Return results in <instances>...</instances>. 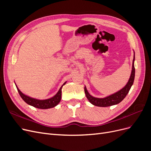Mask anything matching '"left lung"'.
<instances>
[{
	"instance_id": "left-lung-1",
	"label": "left lung",
	"mask_w": 151,
	"mask_h": 151,
	"mask_svg": "<svg viewBox=\"0 0 151 151\" xmlns=\"http://www.w3.org/2000/svg\"><path fill=\"white\" fill-rule=\"evenodd\" d=\"M134 62H135V52L134 51V59L132 62V68L131 74L129 81L127 82V84L120 91H117L115 93L112 94L108 96H106L103 98H95L93 96H91L87 90L86 87H84V91L86 96V98H88L89 101L94 106H99V107H107L115 105L120 103L122 100L125 98L127 94L129 93V91L131 88L132 86L134 84V81L135 79V67H134Z\"/></svg>"
}]
</instances>
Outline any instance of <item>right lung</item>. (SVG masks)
<instances>
[{"instance_id": "1", "label": "right lung", "mask_w": 151, "mask_h": 151, "mask_svg": "<svg viewBox=\"0 0 151 151\" xmlns=\"http://www.w3.org/2000/svg\"><path fill=\"white\" fill-rule=\"evenodd\" d=\"M65 83L66 82L63 84V85L60 87V89L58 90L57 93L54 96L47 99H35V98L29 97L28 96L22 93L19 89V88H17L16 83L15 84L17 88V89L18 91V93H19V94H20L21 97L27 104L31 105V106L33 107H35L36 108L49 109V108H52L56 106L57 105L60 103L61 100V97H62V88L63 86H64L65 84Z\"/></svg>"}]
</instances>
